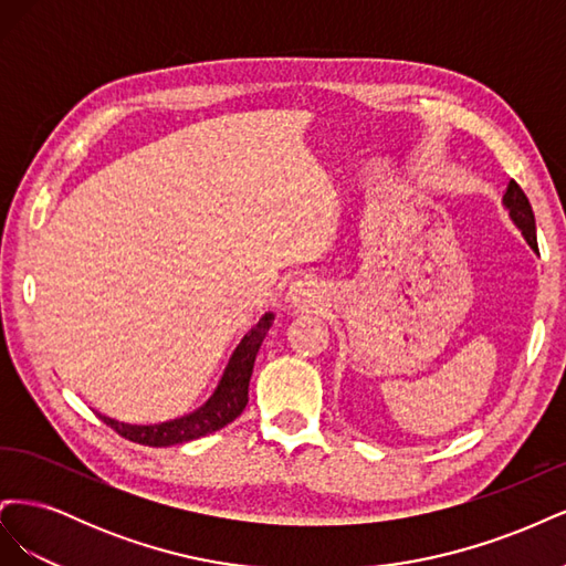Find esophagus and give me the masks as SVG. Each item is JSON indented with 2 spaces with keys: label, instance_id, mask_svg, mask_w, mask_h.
I'll return each instance as SVG.
<instances>
[{
  "label": "esophagus",
  "instance_id": "34e87169",
  "mask_svg": "<svg viewBox=\"0 0 566 566\" xmlns=\"http://www.w3.org/2000/svg\"><path fill=\"white\" fill-rule=\"evenodd\" d=\"M323 300V287L314 279H300L287 290V302L295 310H314Z\"/></svg>",
  "mask_w": 566,
  "mask_h": 566
}]
</instances>
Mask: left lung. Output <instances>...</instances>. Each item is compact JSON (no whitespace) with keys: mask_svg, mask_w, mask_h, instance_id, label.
Segmentation results:
<instances>
[{"mask_svg":"<svg viewBox=\"0 0 566 566\" xmlns=\"http://www.w3.org/2000/svg\"><path fill=\"white\" fill-rule=\"evenodd\" d=\"M505 208L510 210V217L515 224L522 229L526 243L538 252V243H536V219H534V210H531L528 198L524 196V191L520 188V184L515 179H510L507 191L503 196Z\"/></svg>","mask_w":566,"mask_h":566,"instance_id":"left-lung-1","label":"left lung"}]
</instances>
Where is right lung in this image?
<instances>
[{"mask_svg":"<svg viewBox=\"0 0 566 566\" xmlns=\"http://www.w3.org/2000/svg\"><path fill=\"white\" fill-rule=\"evenodd\" d=\"M271 321L273 314H264L260 323L241 339V345L235 347L214 394L208 399V403H202L193 413L160 424H127L106 416H101V420L111 424L119 437L134 443H144V447H175V443L193 441L221 430V427L233 422L243 413L248 403V385L254 358L271 328Z\"/></svg>","mask_w":566,"mask_h":566,"instance_id":"obj_1","label":"right lung"}]
</instances>
